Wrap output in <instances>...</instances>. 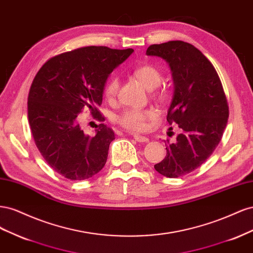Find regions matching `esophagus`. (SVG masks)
Instances as JSON below:
<instances>
[{"label":"esophagus","instance_id":"esophagus-1","mask_svg":"<svg viewBox=\"0 0 253 253\" xmlns=\"http://www.w3.org/2000/svg\"><path fill=\"white\" fill-rule=\"evenodd\" d=\"M133 138L137 141V142H149V138L144 136H140L138 134H134L133 135Z\"/></svg>","mask_w":253,"mask_h":253}]
</instances>
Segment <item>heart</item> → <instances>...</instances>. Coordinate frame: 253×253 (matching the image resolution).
Masks as SVG:
<instances>
[{"instance_id": "obj_1", "label": "heart", "mask_w": 253, "mask_h": 253, "mask_svg": "<svg viewBox=\"0 0 253 253\" xmlns=\"http://www.w3.org/2000/svg\"><path fill=\"white\" fill-rule=\"evenodd\" d=\"M134 76L148 89L156 88L163 80V76L158 68L152 64H145L134 71ZM120 81L117 76H113L105 83L103 87V96L108 100H114L117 96ZM153 97L158 101H166L168 99V91L166 89H157L153 93ZM156 113L153 110H137L126 109L115 117V121L119 126L132 132H140L147 127V122L154 120Z\"/></svg>"}]
</instances>
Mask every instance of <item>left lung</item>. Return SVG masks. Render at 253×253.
Returning a JSON list of instances; mask_svg holds the SVG:
<instances>
[{
    "instance_id": "left-lung-1",
    "label": "left lung",
    "mask_w": 253,
    "mask_h": 253,
    "mask_svg": "<svg viewBox=\"0 0 253 253\" xmlns=\"http://www.w3.org/2000/svg\"><path fill=\"white\" fill-rule=\"evenodd\" d=\"M145 53L162 57L171 67L174 96L167 120L181 131L174 143L167 141V155L154 168L166 177H180L201 167L221 140L229 117L227 97L215 68L192 44H153Z\"/></svg>"
}]
</instances>
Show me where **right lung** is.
Returning a JSON list of instances; mask_svg holds the SVG:
<instances>
[{"mask_svg": "<svg viewBox=\"0 0 253 253\" xmlns=\"http://www.w3.org/2000/svg\"><path fill=\"white\" fill-rule=\"evenodd\" d=\"M133 51L77 48L47 60L34 78L27 101L30 131L45 162L65 178L87 179L104 167L114 131L100 124L94 136L84 134L79 114L89 111L104 121L98 106L105 81Z\"/></svg>", "mask_w": 253, "mask_h": 253, "instance_id": "obj_1", "label": "right lung"}]
</instances>
